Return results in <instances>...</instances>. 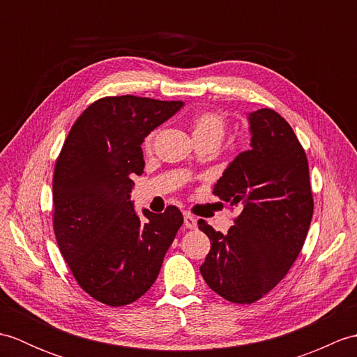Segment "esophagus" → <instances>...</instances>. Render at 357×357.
<instances>
[{"label":"esophagus","instance_id":"1","mask_svg":"<svg viewBox=\"0 0 357 357\" xmlns=\"http://www.w3.org/2000/svg\"><path fill=\"white\" fill-rule=\"evenodd\" d=\"M184 225L185 229H190V230L196 229V218L188 213H184Z\"/></svg>","mask_w":357,"mask_h":357}]
</instances>
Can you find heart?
Returning a JSON list of instances; mask_svg holds the SVG:
<instances>
[{
	"label": "heart",
	"instance_id": "b5f03b06",
	"mask_svg": "<svg viewBox=\"0 0 357 357\" xmlns=\"http://www.w3.org/2000/svg\"><path fill=\"white\" fill-rule=\"evenodd\" d=\"M190 128L195 139H213L216 142H221L227 121L222 113L215 110H204L196 113L190 119ZM151 142H153V133H150L146 139H144V149H150Z\"/></svg>",
	"mask_w": 357,
	"mask_h": 357
}]
</instances>
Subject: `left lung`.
<instances>
[{
	"label": "left lung",
	"instance_id": "8db88e82",
	"mask_svg": "<svg viewBox=\"0 0 357 357\" xmlns=\"http://www.w3.org/2000/svg\"><path fill=\"white\" fill-rule=\"evenodd\" d=\"M252 139L215 184L219 199L239 207L222 234L199 219L210 252L199 267L207 285L234 304L273 290L301 253L313 216L308 161L287 121L271 109L248 113Z\"/></svg>",
	"mask_w": 357,
	"mask_h": 357
}]
</instances>
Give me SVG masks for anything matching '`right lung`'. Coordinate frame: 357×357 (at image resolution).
<instances>
[{
    "label": "right lung",
    "mask_w": 357,
    "mask_h": 357,
    "mask_svg": "<svg viewBox=\"0 0 357 357\" xmlns=\"http://www.w3.org/2000/svg\"><path fill=\"white\" fill-rule=\"evenodd\" d=\"M183 101L132 95L98 100L70 128L53 173V229L79 287L110 307L132 304L153 285L183 213H136L133 174L142 142Z\"/></svg>",
    "instance_id": "obj_1"
}]
</instances>
